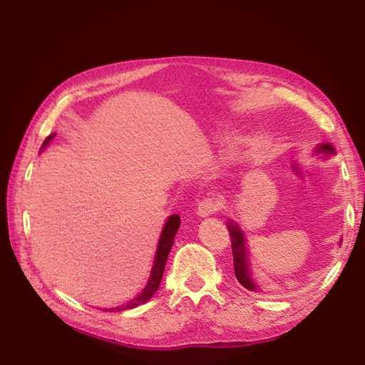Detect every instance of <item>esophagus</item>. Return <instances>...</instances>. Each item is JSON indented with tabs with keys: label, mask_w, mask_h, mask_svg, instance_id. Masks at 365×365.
I'll use <instances>...</instances> for the list:
<instances>
[{
	"label": "esophagus",
	"mask_w": 365,
	"mask_h": 365,
	"mask_svg": "<svg viewBox=\"0 0 365 365\" xmlns=\"http://www.w3.org/2000/svg\"><path fill=\"white\" fill-rule=\"evenodd\" d=\"M220 210V200L215 197H205L202 202L197 205L199 216H210Z\"/></svg>",
	"instance_id": "obj_1"
}]
</instances>
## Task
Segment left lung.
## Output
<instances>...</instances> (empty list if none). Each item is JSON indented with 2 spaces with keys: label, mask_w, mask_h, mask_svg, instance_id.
I'll return each instance as SVG.
<instances>
[{
  "label": "left lung",
  "mask_w": 365,
  "mask_h": 365,
  "mask_svg": "<svg viewBox=\"0 0 365 365\" xmlns=\"http://www.w3.org/2000/svg\"><path fill=\"white\" fill-rule=\"evenodd\" d=\"M320 152L332 153L334 149L329 144H323L319 147ZM229 235H230V243H232V255H234V271L237 281L242 284L247 290H255V284L252 282V277L250 274V268H247L246 262V246H245V237L242 230L238 229L237 224L229 222L227 224Z\"/></svg>",
  "instance_id": "8db88e82"
}]
</instances>
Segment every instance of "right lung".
<instances>
[{
    "instance_id": "obj_1",
    "label": "right lung",
    "mask_w": 365,
    "mask_h": 365,
    "mask_svg": "<svg viewBox=\"0 0 365 365\" xmlns=\"http://www.w3.org/2000/svg\"><path fill=\"white\" fill-rule=\"evenodd\" d=\"M53 138L48 136L45 139V143H50V139ZM178 226H180V216L178 215H173L168 220L165 229H163L161 232V237H160V242H158V250H157V255H155V263H153V268H152V274H150V279L149 282H147L145 289L143 290L141 294H138V297L135 299H131L130 302H127V304L123 306H119L115 309H111V311H125V309H133L139 304H144L145 301H149L153 293L158 290L160 287V282H161V277H163V273H165V267H166V260H168V255H169V251L170 247H173L174 245V237L177 234L178 230Z\"/></svg>"
}]
</instances>
